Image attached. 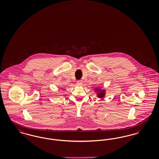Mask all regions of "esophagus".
<instances>
[{"label": "esophagus", "instance_id": "obj_1", "mask_svg": "<svg viewBox=\"0 0 159 159\" xmlns=\"http://www.w3.org/2000/svg\"><path fill=\"white\" fill-rule=\"evenodd\" d=\"M77 84L78 86H82V85L83 84V82H82V80H78V81L77 82Z\"/></svg>", "mask_w": 159, "mask_h": 159}]
</instances>
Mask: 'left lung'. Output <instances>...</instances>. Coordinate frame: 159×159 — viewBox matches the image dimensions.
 I'll use <instances>...</instances> for the list:
<instances>
[{
	"label": "left lung",
	"instance_id": "left-lung-1",
	"mask_svg": "<svg viewBox=\"0 0 159 159\" xmlns=\"http://www.w3.org/2000/svg\"><path fill=\"white\" fill-rule=\"evenodd\" d=\"M95 92L97 93V97L100 98H102L105 97L106 95V90L104 89H101L99 88H95Z\"/></svg>",
	"mask_w": 159,
	"mask_h": 159
}]
</instances>
